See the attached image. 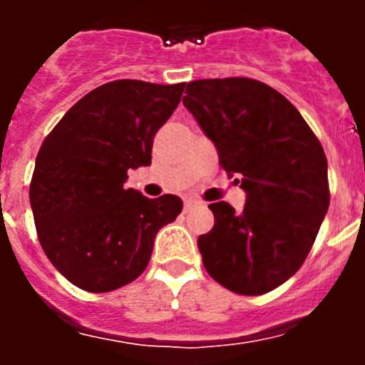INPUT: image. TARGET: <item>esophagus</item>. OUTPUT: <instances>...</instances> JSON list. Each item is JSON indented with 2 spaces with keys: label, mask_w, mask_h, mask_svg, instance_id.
Masks as SVG:
<instances>
[{
  "label": "esophagus",
  "mask_w": 365,
  "mask_h": 365,
  "mask_svg": "<svg viewBox=\"0 0 365 365\" xmlns=\"http://www.w3.org/2000/svg\"><path fill=\"white\" fill-rule=\"evenodd\" d=\"M199 206V202H195V201H192V199H188V201H185V212L186 214H188V212H192L193 208H197Z\"/></svg>",
  "instance_id": "obj_1"
}]
</instances>
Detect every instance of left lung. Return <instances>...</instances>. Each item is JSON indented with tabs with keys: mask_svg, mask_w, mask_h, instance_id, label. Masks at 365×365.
Here are the masks:
<instances>
[{
	"mask_svg": "<svg viewBox=\"0 0 365 365\" xmlns=\"http://www.w3.org/2000/svg\"><path fill=\"white\" fill-rule=\"evenodd\" d=\"M182 104L247 192L243 212L208 206L214 228L197 240L206 272L235 294L270 292L298 272L327 214L324 148L298 109L257 80H195Z\"/></svg>",
	"mask_w": 365,
	"mask_h": 365,
	"instance_id": "left-lung-1",
	"label": "left lung"
}]
</instances>
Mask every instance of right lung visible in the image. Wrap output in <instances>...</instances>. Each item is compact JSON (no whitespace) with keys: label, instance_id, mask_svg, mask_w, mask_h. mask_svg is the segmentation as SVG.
<instances>
[{"label":"right lung","instance_id":"right-lung-1","mask_svg":"<svg viewBox=\"0 0 365 365\" xmlns=\"http://www.w3.org/2000/svg\"><path fill=\"white\" fill-rule=\"evenodd\" d=\"M185 86L104 83L45 137L29 190L34 225L45 256L78 289L109 292L137 279L157 232L182 210L177 195L148 199L124 182L151 164L155 133Z\"/></svg>","mask_w":365,"mask_h":365}]
</instances>
